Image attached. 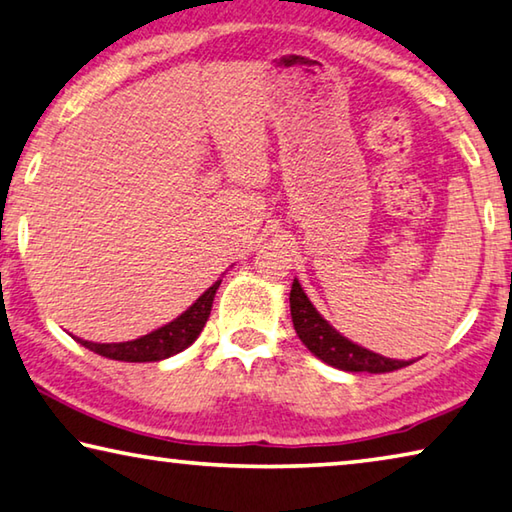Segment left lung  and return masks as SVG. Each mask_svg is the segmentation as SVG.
Segmentation results:
<instances>
[{"label": "left lung", "instance_id": "8db88e82", "mask_svg": "<svg viewBox=\"0 0 512 512\" xmlns=\"http://www.w3.org/2000/svg\"><path fill=\"white\" fill-rule=\"evenodd\" d=\"M291 321H294L296 335L300 342L307 346V351L314 353L316 358L323 360L330 367L342 371H367V373H387L408 367L412 362L392 360L385 355H378L369 348L353 344L346 339L342 332H337L323 316L316 312L312 300L300 287V282L294 280L289 294Z\"/></svg>", "mask_w": 512, "mask_h": 512}]
</instances>
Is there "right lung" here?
Masks as SVG:
<instances>
[{"instance_id":"add662e5","label":"right lung","mask_w":512,"mask_h":512,"mask_svg":"<svg viewBox=\"0 0 512 512\" xmlns=\"http://www.w3.org/2000/svg\"><path fill=\"white\" fill-rule=\"evenodd\" d=\"M221 287V280H216L212 287H209L205 294H202L196 303H193L189 310L182 312L177 319H173L166 326L152 330L150 335H143L134 342H120V344H95V342H84V339H77L81 346H86L88 351H93L102 358L109 360H120V362H159L166 360L170 355L184 351L193 342H196L198 335L205 328L209 319V312H212V303L216 296V289Z\"/></svg>"}]
</instances>
